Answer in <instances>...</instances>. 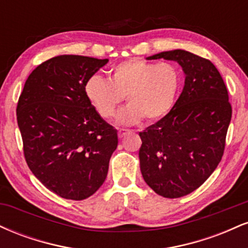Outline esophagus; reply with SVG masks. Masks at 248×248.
I'll use <instances>...</instances> for the list:
<instances>
[{"mask_svg": "<svg viewBox=\"0 0 248 248\" xmlns=\"http://www.w3.org/2000/svg\"><path fill=\"white\" fill-rule=\"evenodd\" d=\"M129 133H130L129 130H127V129H119L118 135H119V138H120V139H124V138H126V136Z\"/></svg>", "mask_w": 248, "mask_h": 248, "instance_id": "esophagus-1", "label": "esophagus"}]
</instances>
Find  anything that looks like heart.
<instances>
[{
    "mask_svg": "<svg viewBox=\"0 0 248 248\" xmlns=\"http://www.w3.org/2000/svg\"><path fill=\"white\" fill-rule=\"evenodd\" d=\"M179 88L181 73L172 64L133 58L110 69L108 79L90 77L84 91L104 119L115 115L126 95L128 105L119 113L118 124L134 126L144 118L148 121L164 118L177 100Z\"/></svg>",
    "mask_w": 248,
    "mask_h": 248,
    "instance_id": "1",
    "label": "heart"
}]
</instances>
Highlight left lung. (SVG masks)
<instances>
[{
    "mask_svg": "<svg viewBox=\"0 0 248 248\" xmlns=\"http://www.w3.org/2000/svg\"><path fill=\"white\" fill-rule=\"evenodd\" d=\"M181 65L186 76L181 95L168 114L140 132L143 179L166 198L189 195L215 171L224 154L232 118L226 86L215 65L186 50L147 57Z\"/></svg>",
    "mask_w": 248,
    "mask_h": 248,
    "instance_id": "obj_1",
    "label": "left lung"
}]
</instances>
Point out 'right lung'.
<instances>
[{
	"mask_svg": "<svg viewBox=\"0 0 248 248\" xmlns=\"http://www.w3.org/2000/svg\"><path fill=\"white\" fill-rule=\"evenodd\" d=\"M108 59L61 55L42 62L25 81L17 124L28 166L44 186L82 201L102 186L118 130L85 95V82Z\"/></svg>",
	"mask_w": 248,
	"mask_h": 248,
	"instance_id": "1",
	"label": "right lung"
}]
</instances>
